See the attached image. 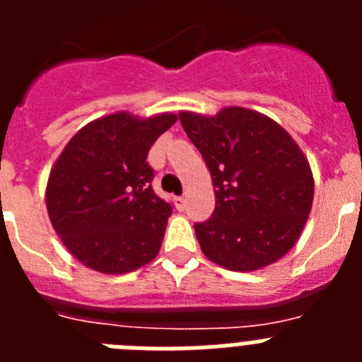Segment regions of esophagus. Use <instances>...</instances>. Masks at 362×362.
Returning a JSON list of instances; mask_svg holds the SVG:
<instances>
[{
	"label": "esophagus",
	"instance_id": "obj_1",
	"mask_svg": "<svg viewBox=\"0 0 362 362\" xmlns=\"http://www.w3.org/2000/svg\"><path fill=\"white\" fill-rule=\"evenodd\" d=\"M175 204H177V209L183 210V209H185V197H183V196H177V197H175Z\"/></svg>",
	"mask_w": 362,
	"mask_h": 362
}]
</instances>
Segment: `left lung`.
<instances>
[{"label": "left lung", "mask_w": 362, "mask_h": 362, "mask_svg": "<svg viewBox=\"0 0 362 362\" xmlns=\"http://www.w3.org/2000/svg\"><path fill=\"white\" fill-rule=\"evenodd\" d=\"M179 119L212 175L216 209L196 223L210 261L235 272L276 263L296 245L313 201L310 165L276 121L230 107L216 117Z\"/></svg>", "instance_id": "obj_1"}]
</instances>
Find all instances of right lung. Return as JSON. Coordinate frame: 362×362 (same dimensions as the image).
<instances>
[{"label":"right lung","instance_id":"obj_1","mask_svg":"<svg viewBox=\"0 0 362 362\" xmlns=\"http://www.w3.org/2000/svg\"><path fill=\"white\" fill-rule=\"evenodd\" d=\"M175 119L127 112L101 117L83 127L54 165L50 221L70 254L92 270L127 274L158 255L172 204L153 192L146 158Z\"/></svg>","mask_w":362,"mask_h":362}]
</instances>
